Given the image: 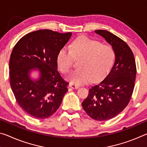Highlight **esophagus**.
Wrapping results in <instances>:
<instances>
[{"instance_id": "1", "label": "esophagus", "mask_w": 147, "mask_h": 147, "mask_svg": "<svg viewBox=\"0 0 147 147\" xmlns=\"http://www.w3.org/2000/svg\"><path fill=\"white\" fill-rule=\"evenodd\" d=\"M69 86L70 87V88H71L72 89H78L79 88V86H76V85H75V84H72V83L69 84Z\"/></svg>"}]
</instances>
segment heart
<instances>
[{"mask_svg": "<svg viewBox=\"0 0 147 147\" xmlns=\"http://www.w3.org/2000/svg\"><path fill=\"white\" fill-rule=\"evenodd\" d=\"M57 63L62 73L67 74L73 67L74 59H80L78 67L70 74L72 84H84L102 79L112 66L115 53L112 47L82 36L74 40L70 49L63 47L57 54Z\"/></svg>", "mask_w": 147, "mask_h": 147, "instance_id": "obj_1", "label": "heart"}]
</instances>
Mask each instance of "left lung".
I'll return each mask as SVG.
<instances>
[{"label": "left lung", "mask_w": 147, "mask_h": 147, "mask_svg": "<svg viewBox=\"0 0 147 147\" xmlns=\"http://www.w3.org/2000/svg\"><path fill=\"white\" fill-rule=\"evenodd\" d=\"M94 32L112 46L115 60L105 78L89 89L88 97L82 105L91 118L105 121L117 115L127 106L135 86L137 69L134 54L125 41L107 30Z\"/></svg>", "instance_id": "1"}]
</instances>
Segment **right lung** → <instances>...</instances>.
<instances>
[{
  "mask_svg": "<svg viewBox=\"0 0 147 147\" xmlns=\"http://www.w3.org/2000/svg\"><path fill=\"white\" fill-rule=\"evenodd\" d=\"M71 32L61 34L39 30L21 38L9 59V82L17 102L37 119H47L61 105L69 83L57 71V54L65 46ZM38 68L40 77L32 81L29 73Z\"/></svg>",
  "mask_w": 147,
  "mask_h": 147,
  "instance_id": "obj_1",
  "label": "right lung"
}]
</instances>
